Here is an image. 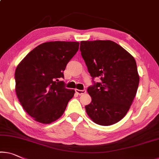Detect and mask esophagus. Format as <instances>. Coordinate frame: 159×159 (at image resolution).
I'll use <instances>...</instances> for the list:
<instances>
[{"mask_svg":"<svg viewBox=\"0 0 159 159\" xmlns=\"http://www.w3.org/2000/svg\"><path fill=\"white\" fill-rule=\"evenodd\" d=\"M75 92H76V93H77V94H80V95H81V94H83L86 93V90H85V89L80 90V89H75Z\"/></svg>","mask_w":159,"mask_h":159,"instance_id":"1","label":"esophagus"}]
</instances>
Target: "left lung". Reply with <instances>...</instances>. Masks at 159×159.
Segmentation results:
<instances>
[{"mask_svg": "<svg viewBox=\"0 0 159 159\" xmlns=\"http://www.w3.org/2000/svg\"><path fill=\"white\" fill-rule=\"evenodd\" d=\"M80 50L94 82L87 89L92 97L85 106L88 116L102 126L117 123L125 116L137 92L136 60L111 40L82 41ZM96 77L101 82L95 83Z\"/></svg>", "mask_w": 159, "mask_h": 159, "instance_id": "8db88e82", "label": "left lung"}]
</instances>
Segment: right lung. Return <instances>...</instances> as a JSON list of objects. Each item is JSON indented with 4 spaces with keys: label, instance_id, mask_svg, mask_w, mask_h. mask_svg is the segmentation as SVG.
<instances>
[{
    "label": "right lung",
    "instance_id": "1",
    "mask_svg": "<svg viewBox=\"0 0 159 159\" xmlns=\"http://www.w3.org/2000/svg\"><path fill=\"white\" fill-rule=\"evenodd\" d=\"M78 42L55 41L41 44L27 55L15 72L16 92L29 115L50 124L62 115L75 94L68 89L63 72L79 50Z\"/></svg>",
    "mask_w": 159,
    "mask_h": 159
}]
</instances>
